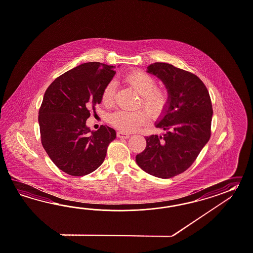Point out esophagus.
Masks as SVG:
<instances>
[{
    "label": "esophagus",
    "mask_w": 253,
    "mask_h": 253,
    "mask_svg": "<svg viewBox=\"0 0 253 253\" xmlns=\"http://www.w3.org/2000/svg\"><path fill=\"white\" fill-rule=\"evenodd\" d=\"M117 137L119 138H128L129 137V134H126V133H124L122 131H118L117 133Z\"/></svg>",
    "instance_id": "obj_1"
}]
</instances>
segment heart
I'll list each match as a JSON object with an SVG mask.
<instances>
[{"instance_id": "obj_1", "label": "heart", "mask_w": 253, "mask_h": 253, "mask_svg": "<svg viewBox=\"0 0 253 253\" xmlns=\"http://www.w3.org/2000/svg\"><path fill=\"white\" fill-rule=\"evenodd\" d=\"M124 82L140 95L141 104L150 117H160L168 107L169 95L163 87L156 86V79L148 72L134 71L124 76ZM116 84L111 82L105 85L101 100L105 106H111L115 101ZM148 114L143 109L135 111L117 110L109 116V123L122 132H133L148 120Z\"/></svg>"}]
</instances>
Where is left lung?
<instances>
[{"instance_id": "8db88e82", "label": "left lung", "mask_w": 253, "mask_h": 253, "mask_svg": "<svg viewBox=\"0 0 253 253\" xmlns=\"http://www.w3.org/2000/svg\"><path fill=\"white\" fill-rule=\"evenodd\" d=\"M148 72L168 89V110L156 124L166 133L146 136V149L136 156V162L147 173L168 179L190 168L208 142L212 103L208 88L192 72L162 62L149 65Z\"/></svg>"}]
</instances>
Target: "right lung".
Returning <instances> with one entry per match:
<instances>
[{
	"instance_id": "1",
	"label": "right lung",
	"mask_w": 253,
	"mask_h": 253,
	"mask_svg": "<svg viewBox=\"0 0 253 253\" xmlns=\"http://www.w3.org/2000/svg\"><path fill=\"white\" fill-rule=\"evenodd\" d=\"M113 66L88 62L63 73L46 89L39 108L42 146L67 174H89L104 162L117 136L108 126L96 131L86 126L90 110L101 103L105 85L115 76Z\"/></svg>"
}]
</instances>
